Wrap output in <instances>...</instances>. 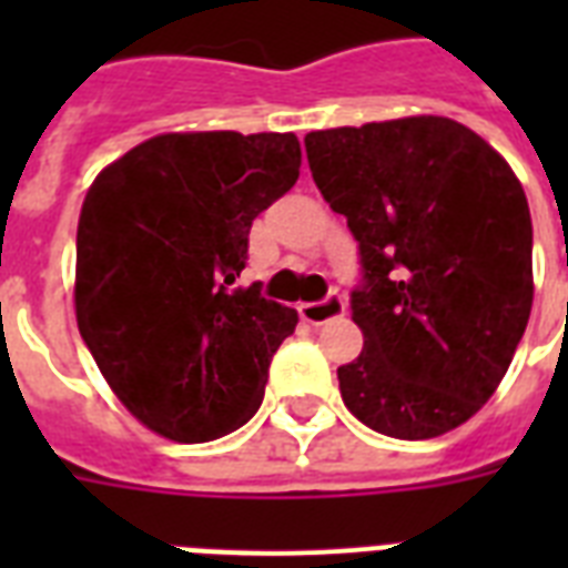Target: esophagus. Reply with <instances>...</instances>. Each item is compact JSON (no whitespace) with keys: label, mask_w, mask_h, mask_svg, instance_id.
Wrapping results in <instances>:
<instances>
[{"label":"esophagus","mask_w":568,"mask_h":568,"mask_svg":"<svg viewBox=\"0 0 568 568\" xmlns=\"http://www.w3.org/2000/svg\"><path fill=\"white\" fill-rule=\"evenodd\" d=\"M345 315V297L338 292L327 294L324 301H315V303H301V318L306 324H327L333 318H342Z\"/></svg>","instance_id":"34e87169"}]
</instances>
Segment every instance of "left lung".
<instances>
[{
    "label": "left lung",
    "instance_id": "1",
    "mask_svg": "<svg viewBox=\"0 0 568 568\" xmlns=\"http://www.w3.org/2000/svg\"><path fill=\"white\" fill-rule=\"evenodd\" d=\"M312 180L345 214L363 280L351 312L363 354L342 400L392 439L468 422L513 363L534 303V226L516 173L448 118L310 132Z\"/></svg>",
    "mask_w": 568,
    "mask_h": 568
}]
</instances>
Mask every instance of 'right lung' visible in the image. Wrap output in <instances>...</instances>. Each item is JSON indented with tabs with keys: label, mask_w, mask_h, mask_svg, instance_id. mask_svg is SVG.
<instances>
[{
	"label": "right lung",
	"mask_w": 568,
	"mask_h": 568,
	"mask_svg": "<svg viewBox=\"0 0 568 568\" xmlns=\"http://www.w3.org/2000/svg\"><path fill=\"white\" fill-rule=\"evenodd\" d=\"M301 176L292 132H171L109 164L75 232V321L138 422L209 442L262 406L297 312L253 283L250 226Z\"/></svg>",
	"instance_id": "right-lung-1"
}]
</instances>
